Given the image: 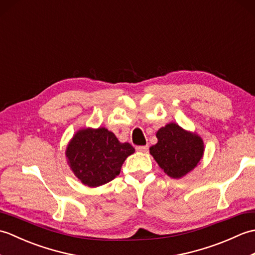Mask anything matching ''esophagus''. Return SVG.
<instances>
[{
    "mask_svg": "<svg viewBox=\"0 0 255 255\" xmlns=\"http://www.w3.org/2000/svg\"><path fill=\"white\" fill-rule=\"evenodd\" d=\"M138 151H140V152H147L148 149H149V145L145 144V145H138V147L136 148Z\"/></svg>",
    "mask_w": 255,
    "mask_h": 255,
    "instance_id": "obj_1",
    "label": "esophagus"
}]
</instances>
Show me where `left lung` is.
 Listing matches in <instances>:
<instances>
[{"label": "left lung", "instance_id": "left-lung-1", "mask_svg": "<svg viewBox=\"0 0 255 255\" xmlns=\"http://www.w3.org/2000/svg\"><path fill=\"white\" fill-rule=\"evenodd\" d=\"M156 142L150 154L172 178H182L196 167L203 159L205 145L196 132L185 130L175 123L166 124L156 131Z\"/></svg>", "mask_w": 255, "mask_h": 255}]
</instances>
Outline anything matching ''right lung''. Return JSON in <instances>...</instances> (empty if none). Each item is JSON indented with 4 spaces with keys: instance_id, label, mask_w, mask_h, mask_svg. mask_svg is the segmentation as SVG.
I'll use <instances>...</instances> for the list:
<instances>
[{
    "instance_id": "1",
    "label": "right lung",
    "mask_w": 255,
    "mask_h": 255,
    "mask_svg": "<svg viewBox=\"0 0 255 255\" xmlns=\"http://www.w3.org/2000/svg\"><path fill=\"white\" fill-rule=\"evenodd\" d=\"M134 152L130 143L121 142L105 127L81 128L66 149L73 174L89 187H99L114 180L122 165Z\"/></svg>"
}]
</instances>
